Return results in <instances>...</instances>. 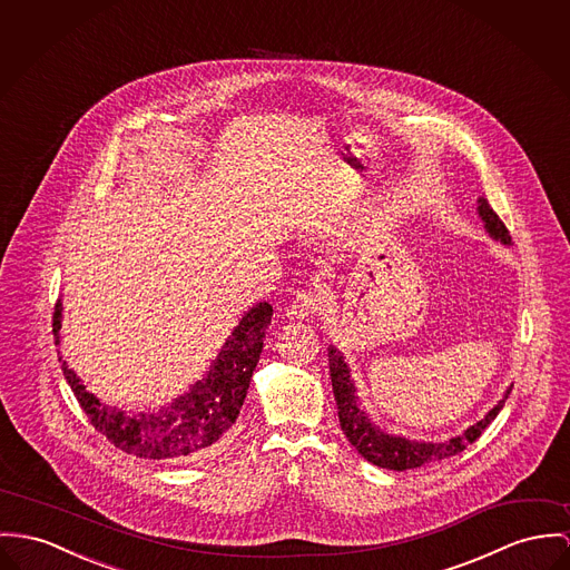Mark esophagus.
<instances>
[{"instance_id": "1", "label": "esophagus", "mask_w": 570, "mask_h": 570, "mask_svg": "<svg viewBox=\"0 0 570 570\" xmlns=\"http://www.w3.org/2000/svg\"><path fill=\"white\" fill-rule=\"evenodd\" d=\"M321 307H323L321 293H316V291H304V293H299V295L293 299L288 314H291L293 318H307V316H314Z\"/></svg>"}]
</instances>
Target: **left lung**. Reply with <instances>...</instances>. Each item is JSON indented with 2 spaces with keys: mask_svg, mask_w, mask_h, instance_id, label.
<instances>
[{
  "mask_svg": "<svg viewBox=\"0 0 570 570\" xmlns=\"http://www.w3.org/2000/svg\"><path fill=\"white\" fill-rule=\"evenodd\" d=\"M478 215L482 217L485 232L494 240H501L503 245H510L508 227L503 225V220L497 217V213L490 208V204L483 197H480ZM327 357H330L332 389H334L336 405H338L341 430L345 432L347 440L357 449V453L364 460H368L371 464H375L380 469H391V471L419 469L423 464H432V462H439V460L451 458V455L464 451L471 442L480 439L483 430L497 419V414L501 412L508 394L512 391V386H510L503 394V399L483 416L482 421L471 425L464 434H460L455 439L444 440V442H423V440L419 442V440L386 434L377 425H373L371 419L366 416V412L360 410V401H357L355 386H353V380H351L350 364L345 362L343 353L336 350L334 345H330Z\"/></svg>",
  "mask_w": 570,
  "mask_h": 570,
  "instance_id": "left-lung-1",
  "label": "left lung"
}]
</instances>
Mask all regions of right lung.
<instances>
[{
	"mask_svg": "<svg viewBox=\"0 0 570 570\" xmlns=\"http://www.w3.org/2000/svg\"><path fill=\"white\" fill-rule=\"evenodd\" d=\"M271 316L273 307L266 302L245 312L206 375L188 393L179 394L171 405L156 412L134 414L108 407L88 393L67 362H62V373L92 428L124 453L142 460H195L227 439L236 423L263 353L264 330L271 325ZM60 321L62 304L58 302L53 309L56 345L60 343Z\"/></svg>",
	"mask_w": 570,
	"mask_h": 570,
	"instance_id": "1",
	"label": "right lung"
}]
</instances>
